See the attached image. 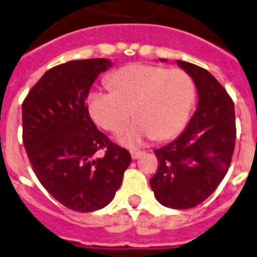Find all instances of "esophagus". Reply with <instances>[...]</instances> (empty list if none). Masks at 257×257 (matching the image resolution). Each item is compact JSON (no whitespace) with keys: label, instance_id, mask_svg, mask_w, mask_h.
Listing matches in <instances>:
<instances>
[{"label":"esophagus","instance_id":"1","mask_svg":"<svg viewBox=\"0 0 257 257\" xmlns=\"http://www.w3.org/2000/svg\"><path fill=\"white\" fill-rule=\"evenodd\" d=\"M141 152H136V150H131V156H132L133 160H137V158L141 157Z\"/></svg>","mask_w":257,"mask_h":257}]
</instances>
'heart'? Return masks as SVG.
<instances>
[{
    "label": "heart",
    "mask_w": 257,
    "mask_h": 257,
    "mask_svg": "<svg viewBox=\"0 0 257 257\" xmlns=\"http://www.w3.org/2000/svg\"><path fill=\"white\" fill-rule=\"evenodd\" d=\"M108 85L110 91L89 93L87 109L96 124L110 132L135 114L137 118L117 136L126 147H139L153 137L160 141L176 137L185 128L195 100L193 79L178 68L129 64L110 75Z\"/></svg>",
    "instance_id": "heart-1"
}]
</instances>
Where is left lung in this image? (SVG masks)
I'll list each match as a JSON object with an SVG mask.
<instances>
[{"label": "left lung", "instance_id": "left-lung-1", "mask_svg": "<svg viewBox=\"0 0 257 257\" xmlns=\"http://www.w3.org/2000/svg\"><path fill=\"white\" fill-rule=\"evenodd\" d=\"M177 64L197 87L198 107L174 141L154 150L160 166L150 187L166 207L191 208L215 191L228 170L236 137L235 109L208 71L182 60Z\"/></svg>", "mask_w": 257, "mask_h": 257}]
</instances>
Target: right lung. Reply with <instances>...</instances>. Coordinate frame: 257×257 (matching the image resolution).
<instances>
[{"mask_svg":"<svg viewBox=\"0 0 257 257\" xmlns=\"http://www.w3.org/2000/svg\"><path fill=\"white\" fill-rule=\"evenodd\" d=\"M109 59L71 60L51 68L22 104L24 145L42 186L79 212L105 207L114 198L131 154L96 128L85 100ZM104 147L106 154L95 153Z\"/></svg>","mask_w":257,"mask_h":257,"instance_id":"obj_1","label":"right lung"}]
</instances>
